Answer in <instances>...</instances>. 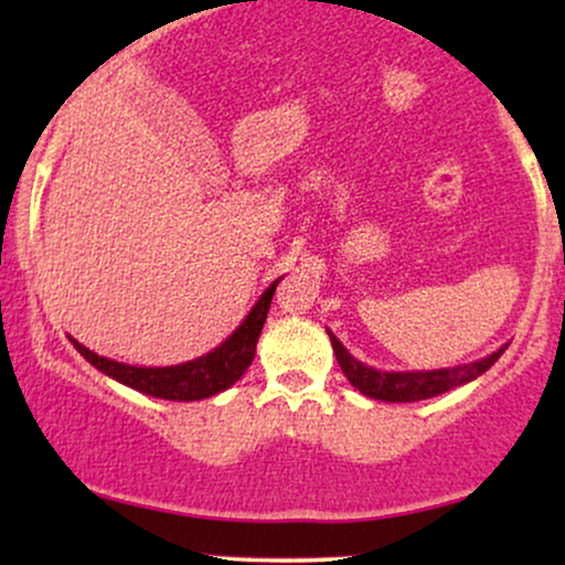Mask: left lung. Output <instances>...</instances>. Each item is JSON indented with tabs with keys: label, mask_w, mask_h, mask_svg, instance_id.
<instances>
[{
	"label": "left lung",
	"mask_w": 565,
	"mask_h": 565,
	"mask_svg": "<svg viewBox=\"0 0 565 565\" xmlns=\"http://www.w3.org/2000/svg\"><path fill=\"white\" fill-rule=\"evenodd\" d=\"M329 340H332L337 364H340L342 372H345L350 385L359 387V391L369 395V398L391 401V404L433 398V395H440L451 391V387L465 385V382H472L476 377H481L486 369L494 366L499 355L508 350V345H504L499 348L497 353L486 355V359L472 361V364H465V366L433 369V372H380V369H372L361 364V361H355L332 332H329Z\"/></svg>",
	"instance_id": "8db88e82"
}]
</instances>
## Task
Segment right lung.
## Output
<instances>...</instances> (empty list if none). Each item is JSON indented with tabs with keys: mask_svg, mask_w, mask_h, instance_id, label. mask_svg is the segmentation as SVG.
Returning a JSON list of instances; mask_svg holds the SVG:
<instances>
[{
	"mask_svg": "<svg viewBox=\"0 0 565 565\" xmlns=\"http://www.w3.org/2000/svg\"><path fill=\"white\" fill-rule=\"evenodd\" d=\"M278 281L270 284L263 291L260 300L255 302V308L249 310V316L242 321V327L233 332L223 345H217L212 353L201 355V359L185 361L178 366H129L119 364V361L103 359V355L93 353L89 348H84L82 342H76L74 337H68L74 342V348L79 350L84 359L89 361L95 369H100L103 374L114 377L121 385L135 387V391L153 395V398L164 401H201L210 398V395L228 391L242 374L249 369L252 359H255L257 340H260L263 323L268 319L270 300H274V291Z\"/></svg>",
	"mask_w": 565,
	"mask_h": 565,
	"instance_id": "right-lung-1",
	"label": "right lung"
}]
</instances>
